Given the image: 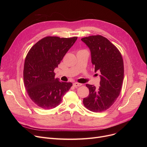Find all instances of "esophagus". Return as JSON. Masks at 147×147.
Listing matches in <instances>:
<instances>
[{
	"mask_svg": "<svg viewBox=\"0 0 147 147\" xmlns=\"http://www.w3.org/2000/svg\"><path fill=\"white\" fill-rule=\"evenodd\" d=\"M82 86V84H80V83H78V82H75V83H74V84H73V86H74V87H80V86Z\"/></svg>",
	"mask_w": 147,
	"mask_h": 147,
	"instance_id": "34e87169",
	"label": "esophagus"
}]
</instances>
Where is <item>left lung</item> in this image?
<instances>
[{
	"mask_svg": "<svg viewBox=\"0 0 147 147\" xmlns=\"http://www.w3.org/2000/svg\"><path fill=\"white\" fill-rule=\"evenodd\" d=\"M90 48L95 71L100 73V87L86 84L89 95L84 98V107L94 112L109 109L118 98L124 78V64L119 50L105 37L100 35L82 38Z\"/></svg>",
	"mask_w": 147,
	"mask_h": 147,
	"instance_id": "8db88e82",
	"label": "left lung"
}]
</instances>
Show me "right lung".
Returning a JSON list of instances; mask_svg holds the SVG:
<instances>
[{
  "mask_svg": "<svg viewBox=\"0 0 147 147\" xmlns=\"http://www.w3.org/2000/svg\"><path fill=\"white\" fill-rule=\"evenodd\" d=\"M77 39L46 36L28 51L25 59L23 77L27 94L37 106L44 109L56 108L73 86L59 81L54 70Z\"/></svg>",
  "mask_w": 147,
  "mask_h": 147,
  "instance_id": "1",
  "label": "right lung"
}]
</instances>
